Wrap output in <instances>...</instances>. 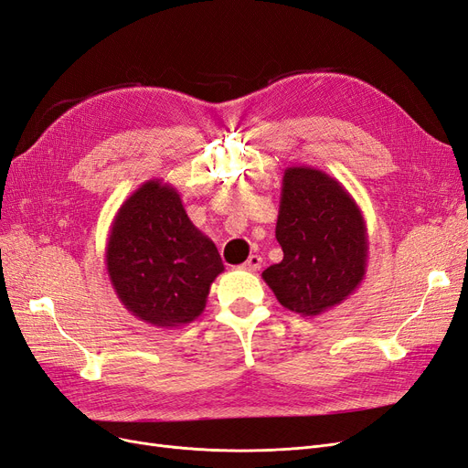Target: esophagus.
I'll list each match as a JSON object with an SVG mask.
<instances>
[{
    "mask_svg": "<svg viewBox=\"0 0 468 468\" xmlns=\"http://www.w3.org/2000/svg\"><path fill=\"white\" fill-rule=\"evenodd\" d=\"M240 268L247 270V271H258V270L262 268V258L258 256V254H252V256H249V261Z\"/></svg>",
    "mask_w": 468,
    "mask_h": 468,
    "instance_id": "obj_1",
    "label": "esophagus"
}]
</instances>
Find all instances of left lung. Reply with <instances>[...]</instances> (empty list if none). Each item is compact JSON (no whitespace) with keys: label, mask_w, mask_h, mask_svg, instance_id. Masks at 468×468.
I'll list each match as a JSON object with an SVG mask.
<instances>
[{"label":"left lung","mask_w":468,"mask_h":468,"mask_svg":"<svg viewBox=\"0 0 468 468\" xmlns=\"http://www.w3.org/2000/svg\"><path fill=\"white\" fill-rule=\"evenodd\" d=\"M275 239L283 261L262 280L291 313L324 314L365 280L367 221L349 190L316 167L285 169Z\"/></svg>","instance_id":"8db88e82"}]
</instances>
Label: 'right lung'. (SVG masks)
<instances>
[{
    "label": "right lung",
    "instance_id": "right-lung-1",
    "mask_svg": "<svg viewBox=\"0 0 468 468\" xmlns=\"http://www.w3.org/2000/svg\"><path fill=\"white\" fill-rule=\"evenodd\" d=\"M106 270L133 316L179 330L202 314L223 264L214 240L186 216L177 188L150 179L119 206Z\"/></svg>",
    "mask_w": 468,
    "mask_h": 468
}]
</instances>
